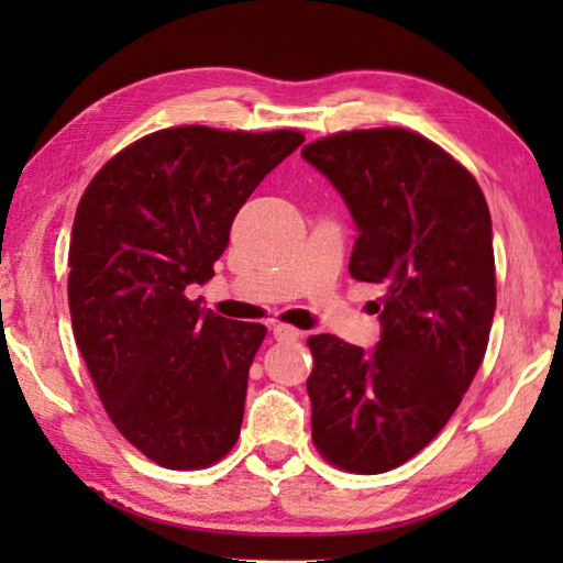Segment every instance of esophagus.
Instances as JSON below:
<instances>
[{
  "label": "esophagus",
  "mask_w": 563,
  "mask_h": 563,
  "mask_svg": "<svg viewBox=\"0 0 563 563\" xmlns=\"http://www.w3.org/2000/svg\"><path fill=\"white\" fill-rule=\"evenodd\" d=\"M273 338L280 340V342H292V340H300L302 332L295 330L290 325H285V322H273Z\"/></svg>",
  "instance_id": "obj_1"
}]
</instances>
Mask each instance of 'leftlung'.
I'll return each mask as SVG.
<instances>
[{
    "instance_id": "left-lung-1",
    "label": "left lung",
    "mask_w": 563,
    "mask_h": 563,
    "mask_svg": "<svg viewBox=\"0 0 563 563\" xmlns=\"http://www.w3.org/2000/svg\"><path fill=\"white\" fill-rule=\"evenodd\" d=\"M302 158L357 225L350 275L385 288L373 350L308 340L312 442L340 470L383 474L440 434L482 365L497 308L492 216L470 170L415 131H340Z\"/></svg>"
}]
</instances>
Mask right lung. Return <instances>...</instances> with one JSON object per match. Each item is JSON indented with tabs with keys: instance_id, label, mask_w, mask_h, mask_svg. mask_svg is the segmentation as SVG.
<instances>
[{
	"instance_id": "add662e5",
	"label": "right lung",
	"mask_w": 563,
	"mask_h": 563,
	"mask_svg": "<svg viewBox=\"0 0 563 563\" xmlns=\"http://www.w3.org/2000/svg\"><path fill=\"white\" fill-rule=\"evenodd\" d=\"M302 141L292 129L148 133L91 178L76 208V345L117 430L166 470L211 466L241 434L265 328L213 316L186 288L213 278L235 213Z\"/></svg>"
}]
</instances>
